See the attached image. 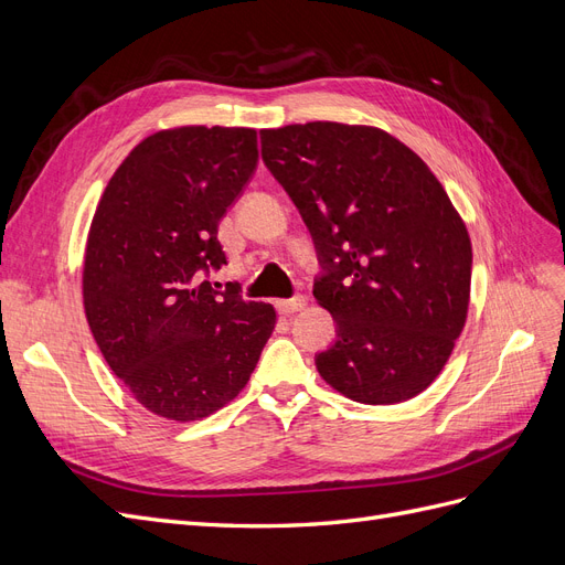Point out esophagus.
Returning <instances> with one entry per match:
<instances>
[{"label":"esophagus","instance_id":"34e87169","mask_svg":"<svg viewBox=\"0 0 565 565\" xmlns=\"http://www.w3.org/2000/svg\"><path fill=\"white\" fill-rule=\"evenodd\" d=\"M306 303H309V301H306V297L297 295V297H292V299L278 301V311L285 313V316H292V313H297V311H303Z\"/></svg>","mask_w":565,"mask_h":565}]
</instances>
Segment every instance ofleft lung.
Instances as JSON below:
<instances>
[{
  "mask_svg": "<svg viewBox=\"0 0 565 565\" xmlns=\"http://www.w3.org/2000/svg\"><path fill=\"white\" fill-rule=\"evenodd\" d=\"M262 158L292 198L322 266L313 297L337 322L320 377L355 403L415 398L465 330L471 241L426 162L365 125L262 129Z\"/></svg>",
  "mask_w": 565,
  "mask_h": 565,
  "instance_id": "8db88e82",
  "label": "left lung"
}]
</instances>
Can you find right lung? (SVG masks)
Masks as SVG:
<instances>
[{"instance_id": "right-lung-1", "label": "right lung", "mask_w": 565, "mask_h": 565, "mask_svg": "<svg viewBox=\"0 0 565 565\" xmlns=\"http://www.w3.org/2000/svg\"><path fill=\"white\" fill-rule=\"evenodd\" d=\"M247 127L148 136L108 181L84 252V313L106 363L150 413L202 419L249 382L276 309L204 280L226 264L218 221L249 183Z\"/></svg>"}]
</instances>
